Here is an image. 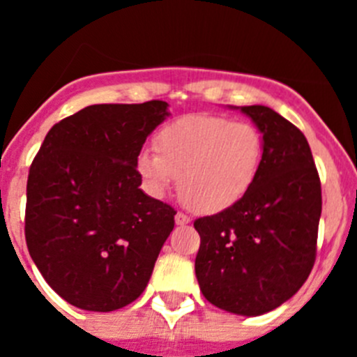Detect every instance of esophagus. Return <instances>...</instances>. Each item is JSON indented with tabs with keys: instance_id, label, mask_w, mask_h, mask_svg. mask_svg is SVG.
Here are the masks:
<instances>
[{
	"instance_id": "1",
	"label": "esophagus",
	"mask_w": 357,
	"mask_h": 357,
	"mask_svg": "<svg viewBox=\"0 0 357 357\" xmlns=\"http://www.w3.org/2000/svg\"><path fill=\"white\" fill-rule=\"evenodd\" d=\"M189 222H191V218H189L188 214H184V213H176L175 214V223H176V225H188Z\"/></svg>"
}]
</instances>
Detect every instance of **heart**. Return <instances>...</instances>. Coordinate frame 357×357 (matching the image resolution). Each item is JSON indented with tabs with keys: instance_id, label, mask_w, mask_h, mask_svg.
<instances>
[{
	"instance_id": "heart-1",
	"label": "heart",
	"mask_w": 357,
	"mask_h": 357,
	"mask_svg": "<svg viewBox=\"0 0 357 357\" xmlns=\"http://www.w3.org/2000/svg\"><path fill=\"white\" fill-rule=\"evenodd\" d=\"M157 151L144 148L135 166L151 193L178 181V197L195 213L216 214L236 206L263 168L264 135L252 123L216 114H188L160 128Z\"/></svg>"
}]
</instances>
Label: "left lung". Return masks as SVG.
Instances as JSON below:
<instances>
[{"label": "left lung", "mask_w": 357, "mask_h": 357, "mask_svg": "<svg viewBox=\"0 0 357 357\" xmlns=\"http://www.w3.org/2000/svg\"><path fill=\"white\" fill-rule=\"evenodd\" d=\"M241 112L264 135L263 168L236 206L195 222V272L211 304L259 317L289 301L313 270L321 185L307 139L293 123L264 105Z\"/></svg>", "instance_id": "8db88e82"}]
</instances>
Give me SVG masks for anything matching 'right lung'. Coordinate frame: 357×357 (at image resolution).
Here are the masks:
<instances>
[{
    "label": "right lung",
    "instance_id": "1",
    "mask_svg": "<svg viewBox=\"0 0 357 357\" xmlns=\"http://www.w3.org/2000/svg\"><path fill=\"white\" fill-rule=\"evenodd\" d=\"M168 103H102L53 125L30 166L31 259L75 307L109 313L146 288L176 211L143 193L135 159Z\"/></svg>",
    "mask_w": 357,
    "mask_h": 357
}]
</instances>
